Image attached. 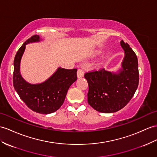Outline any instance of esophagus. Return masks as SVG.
I'll return each instance as SVG.
<instances>
[{"mask_svg": "<svg viewBox=\"0 0 157 157\" xmlns=\"http://www.w3.org/2000/svg\"><path fill=\"white\" fill-rule=\"evenodd\" d=\"M84 76V71L82 69H78L77 71V77L78 78H82Z\"/></svg>", "mask_w": 157, "mask_h": 157, "instance_id": "esophagus-1", "label": "esophagus"}]
</instances>
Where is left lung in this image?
<instances>
[{"mask_svg": "<svg viewBox=\"0 0 157 157\" xmlns=\"http://www.w3.org/2000/svg\"><path fill=\"white\" fill-rule=\"evenodd\" d=\"M121 45L125 55L118 73L102 68L85 74L89 84L88 103L98 112L110 113L123 109L131 100L139 85L137 56L123 40Z\"/></svg>", "mask_w": 157, "mask_h": 157, "instance_id": "obj_1", "label": "left lung"}]
</instances>
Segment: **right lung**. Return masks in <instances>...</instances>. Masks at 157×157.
<instances>
[{
  "label": "right lung",
  "mask_w": 157,
  "mask_h": 157,
  "mask_svg": "<svg viewBox=\"0 0 157 157\" xmlns=\"http://www.w3.org/2000/svg\"><path fill=\"white\" fill-rule=\"evenodd\" d=\"M40 41L39 35L26 40L18 49L14 60L13 86L18 96L33 111L50 114L58 110L63 104L67 91L77 79V69L59 68L47 81L40 84H30L22 78L20 73V63L28 43Z\"/></svg>",
  "instance_id": "right-lung-1"
}]
</instances>
